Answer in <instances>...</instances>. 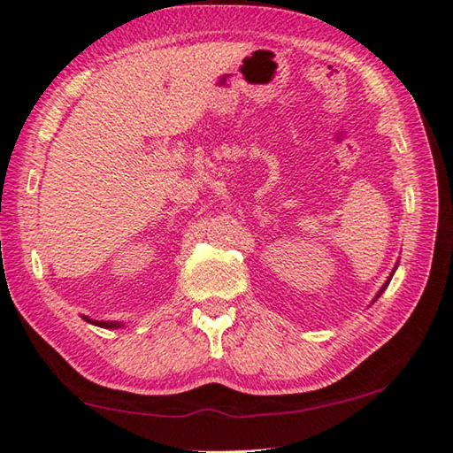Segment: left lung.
<instances>
[{
	"label": "left lung",
	"instance_id": "8db88e82",
	"mask_svg": "<svg viewBox=\"0 0 453 453\" xmlns=\"http://www.w3.org/2000/svg\"><path fill=\"white\" fill-rule=\"evenodd\" d=\"M396 267H398V263H396V265H395V269H393V273H391V277H388V279H387V280H385V285H383V287H380V290H379V292H377V296H375V298H373V303H375V300H377V298H379V296H380V295H383V292H385V288H387V287H388V282H391V279H393V274H395V271H396ZM373 303H371V304H373Z\"/></svg>",
	"mask_w": 453,
	"mask_h": 453
}]
</instances>
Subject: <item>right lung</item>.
<instances>
[{
  "label": "right lung",
  "instance_id": "add662e5",
  "mask_svg": "<svg viewBox=\"0 0 453 453\" xmlns=\"http://www.w3.org/2000/svg\"><path fill=\"white\" fill-rule=\"evenodd\" d=\"M88 324H94V326H100V327H108V330H118V327H123L121 322H100V320H92L90 316H82Z\"/></svg>",
  "mask_w": 453,
  "mask_h": 453
}]
</instances>
